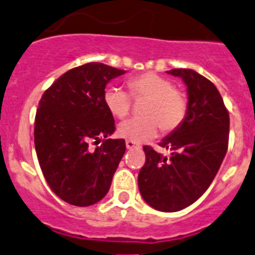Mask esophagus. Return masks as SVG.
I'll list each match as a JSON object with an SVG mask.
<instances>
[{"label":"esophagus","instance_id":"esophagus-1","mask_svg":"<svg viewBox=\"0 0 255 255\" xmlns=\"http://www.w3.org/2000/svg\"><path fill=\"white\" fill-rule=\"evenodd\" d=\"M126 146H127V149H134V147H140V146L137 145L136 142H133V141H130V140L126 141Z\"/></svg>","mask_w":255,"mask_h":255}]
</instances>
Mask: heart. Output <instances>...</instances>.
Segmentation results:
<instances>
[{
	"label": "heart",
	"instance_id": "heart-1",
	"mask_svg": "<svg viewBox=\"0 0 255 255\" xmlns=\"http://www.w3.org/2000/svg\"><path fill=\"white\" fill-rule=\"evenodd\" d=\"M133 99H146L141 106L143 117L123 122L118 128L119 136L133 142H145L156 136L159 129L172 132L185 121L187 99L169 79L147 72L130 77L127 82ZM127 91L118 86L108 87L104 92V104L115 118L129 114L132 99Z\"/></svg>",
	"mask_w": 255,
	"mask_h": 255
}]
</instances>
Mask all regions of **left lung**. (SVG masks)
Segmentation results:
<instances>
[{
  "label": "left lung",
  "instance_id": "8db88e82",
  "mask_svg": "<svg viewBox=\"0 0 255 255\" xmlns=\"http://www.w3.org/2000/svg\"><path fill=\"white\" fill-rule=\"evenodd\" d=\"M187 86V114L180 127L159 146H143L146 160L138 173L143 200L160 212H178L207 191L229 147L230 115L216 86L192 69H172Z\"/></svg>",
  "mask_w": 255,
  "mask_h": 255
}]
</instances>
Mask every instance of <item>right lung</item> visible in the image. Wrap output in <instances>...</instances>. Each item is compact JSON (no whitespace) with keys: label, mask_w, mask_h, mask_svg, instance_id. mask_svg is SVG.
<instances>
[{"label":"right lung","mask_w":255,"mask_h":255,"mask_svg":"<svg viewBox=\"0 0 255 255\" xmlns=\"http://www.w3.org/2000/svg\"><path fill=\"white\" fill-rule=\"evenodd\" d=\"M101 63H87L64 73L45 91L34 121V146L50 189L77 207L92 205L108 194L126 152L113 115L104 104L106 83L125 74ZM92 150L91 142L100 143Z\"/></svg>","instance_id":"1"}]
</instances>
